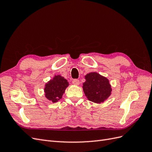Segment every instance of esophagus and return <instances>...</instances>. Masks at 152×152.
I'll return each mask as SVG.
<instances>
[{
	"mask_svg": "<svg viewBox=\"0 0 152 152\" xmlns=\"http://www.w3.org/2000/svg\"><path fill=\"white\" fill-rule=\"evenodd\" d=\"M72 83L74 85H79L80 84V81L79 79H73L72 80Z\"/></svg>",
	"mask_w": 152,
	"mask_h": 152,
	"instance_id": "obj_1",
	"label": "esophagus"
}]
</instances>
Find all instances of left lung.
I'll use <instances>...</instances> for the list:
<instances>
[{
    "mask_svg": "<svg viewBox=\"0 0 152 152\" xmlns=\"http://www.w3.org/2000/svg\"><path fill=\"white\" fill-rule=\"evenodd\" d=\"M85 77L86 80L83 84V90L91 102L100 103L111 94V86L107 78L96 72L88 73Z\"/></svg>",
    "mask_w": 152,
    "mask_h": 152,
    "instance_id": "obj_1",
    "label": "left lung"
}]
</instances>
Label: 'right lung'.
I'll list each match as a JSON object with an SVG mask.
<instances>
[{
    "label": "right lung",
    "mask_w": 152,
    "mask_h": 152,
    "mask_svg": "<svg viewBox=\"0 0 152 152\" xmlns=\"http://www.w3.org/2000/svg\"><path fill=\"white\" fill-rule=\"evenodd\" d=\"M68 86V82L60 75L55 76L45 84L44 91L45 97L53 103L57 102L62 98V95Z\"/></svg>",
    "instance_id": "1"
}]
</instances>
